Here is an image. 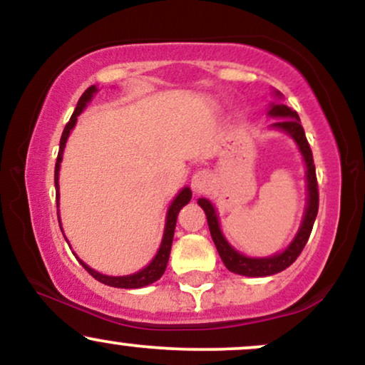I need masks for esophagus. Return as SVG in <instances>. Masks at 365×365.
I'll return each mask as SVG.
<instances>
[{
  "mask_svg": "<svg viewBox=\"0 0 365 365\" xmlns=\"http://www.w3.org/2000/svg\"><path fill=\"white\" fill-rule=\"evenodd\" d=\"M211 175H209L206 170H200L192 177V190H194L195 194H202V192H206L207 188L211 187Z\"/></svg>",
  "mask_w": 365,
  "mask_h": 365,
  "instance_id": "esophagus-1",
  "label": "esophagus"
}]
</instances>
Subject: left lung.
<instances>
[{
  "label": "left lung",
  "mask_w": 365,
  "mask_h": 365,
  "mask_svg": "<svg viewBox=\"0 0 365 365\" xmlns=\"http://www.w3.org/2000/svg\"><path fill=\"white\" fill-rule=\"evenodd\" d=\"M276 96H282L279 92H276ZM267 115L274 116V118H283L278 120L276 123H273L274 128L283 130L287 132L288 135L292 137L293 140L297 142L299 145L300 153H302L304 161H305V168H307V207H305V215H304V221L300 225L299 233H297L295 238L287 249L283 250L282 254H274L271 257H247V255L237 252L232 245L226 242V238L223 237L220 230V221H217L215 206L209 202L207 199H199V206L204 209L207 216V225H209V232H211L212 242H215L217 254H220L221 261L225 262V266L228 267L232 273L242 274V276H271L279 273V271L287 269L288 266H292L293 262L297 261L300 252L304 250L305 244H307L309 237H311L314 221H316L317 216V209H319V192H317V178H316V166H314V158H312V150L311 145H309L307 139H305V132L300 125V118L297 115V111H293L292 108H288L287 104H271L269 111Z\"/></svg>",
  "instance_id": "1"
}]
</instances>
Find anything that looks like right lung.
Returning <instances> with one entry per match:
<instances>
[{
	"label": "right lung",
	"mask_w": 365,
	"mask_h": 365,
	"mask_svg": "<svg viewBox=\"0 0 365 365\" xmlns=\"http://www.w3.org/2000/svg\"><path fill=\"white\" fill-rule=\"evenodd\" d=\"M98 91L96 89V86H91L89 89H87L83 94L81 96V99H78L77 103V108H75L72 118H70L68 123H66L65 130H63L61 133V140H60V150H58V158H56V166H54V187H56V206H58V178H60V163H61V158H63V149H65V144H66V139H68L70 132H72V128L75 127V123H77V116L81 115L83 111V108H86V104L91 101L92 96H94V92ZM192 199V192L190 188L185 187L182 188V192L175 197V200L171 202V206L168 209V215H166V225H165V235H163V242L161 245H159V250L156 254V257L150 261V264L144 267V269L137 271V273L133 274H128V276H106V274H101L98 273V271H94L92 267L87 266L86 262L81 261L78 259V262L82 264L83 269L89 273L92 278H96L98 282H101L104 284H108V287H115V288H142V287H148V284L158 282L159 278H161L163 273H165L166 269V264H168V259H170V252H171V244H173V235H175V225H177V217H178V212L180 209H182L185 204L190 202ZM58 221H60V216H58Z\"/></svg>",
	"instance_id": "right-lung-1"
}]
</instances>
